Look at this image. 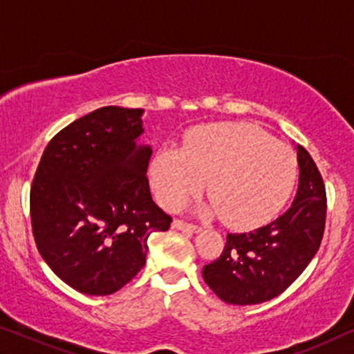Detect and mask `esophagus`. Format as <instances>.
I'll return each mask as SVG.
<instances>
[{"label": "esophagus", "instance_id": "1", "mask_svg": "<svg viewBox=\"0 0 354 354\" xmlns=\"http://www.w3.org/2000/svg\"><path fill=\"white\" fill-rule=\"evenodd\" d=\"M172 229L183 230V232H192V234H198V232H201V227H198L195 224H190V222L178 221V219L172 222Z\"/></svg>", "mask_w": 354, "mask_h": 354}]
</instances>
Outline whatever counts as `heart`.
Returning <instances> with one entry per match:
<instances>
[{
    "instance_id": "b5f03b06",
    "label": "heart",
    "mask_w": 354,
    "mask_h": 354,
    "mask_svg": "<svg viewBox=\"0 0 354 354\" xmlns=\"http://www.w3.org/2000/svg\"><path fill=\"white\" fill-rule=\"evenodd\" d=\"M292 148L256 125L217 124L188 135L182 149L162 148L151 164L159 205L177 209L200 195L212 198L203 212L224 216L234 229L266 224L282 211L297 182Z\"/></svg>"
}]
</instances>
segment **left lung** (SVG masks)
<instances>
[{"label":"left lung","mask_w":354,"mask_h":354,"mask_svg":"<svg viewBox=\"0 0 354 354\" xmlns=\"http://www.w3.org/2000/svg\"><path fill=\"white\" fill-rule=\"evenodd\" d=\"M297 154L299 182L293 205L268 225L227 235L222 254L203 268L206 285L222 301L246 306L279 297L317 253L326 227V185L301 145Z\"/></svg>","instance_id":"left-lung-1"}]
</instances>
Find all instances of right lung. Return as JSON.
Instances as JSON below:
<instances>
[{
    "mask_svg": "<svg viewBox=\"0 0 354 354\" xmlns=\"http://www.w3.org/2000/svg\"><path fill=\"white\" fill-rule=\"evenodd\" d=\"M143 109L104 106L57 132L30 188L41 258L77 292L115 293L147 263L148 236L171 227L149 193L153 149L137 145Z\"/></svg>",
    "mask_w": 354,
    "mask_h": 354,
    "instance_id": "1",
    "label": "right lung"
}]
</instances>
